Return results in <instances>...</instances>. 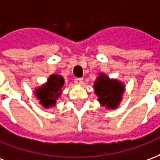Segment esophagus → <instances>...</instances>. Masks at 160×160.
<instances>
[{"mask_svg":"<svg viewBox=\"0 0 160 160\" xmlns=\"http://www.w3.org/2000/svg\"><path fill=\"white\" fill-rule=\"evenodd\" d=\"M74 82L77 85H81V84L83 83V78H75Z\"/></svg>","mask_w":160,"mask_h":160,"instance_id":"34e87169","label":"esophagus"}]
</instances>
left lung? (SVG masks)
<instances>
[{"instance_id":"left-lung-1","label":"left lung","mask_w":160,"mask_h":160,"mask_svg":"<svg viewBox=\"0 0 160 160\" xmlns=\"http://www.w3.org/2000/svg\"><path fill=\"white\" fill-rule=\"evenodd\" d=\"M94 88L101 104L111 109L119 104L124 90L122 84L118 80H111L103 73L97 78Z\"/></svg>"}]
</instances>
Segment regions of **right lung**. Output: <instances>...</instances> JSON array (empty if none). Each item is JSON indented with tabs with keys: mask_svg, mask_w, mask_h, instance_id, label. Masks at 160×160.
<instances>
[{
	"mask_svg": "<svg viewBox=\"0 0 160 160\" xmlns=\"http://www.w3.org/2000/svg\"><path fill=\"white\" fill-rule=\"evenodd\" d=\"M63 83L64 80L62 77L52 74L45 86H42L36 91L37 98L40 99V104L43 105V107L48 108L55 105L56 99L60 97Z\"/></svg>",
	"mask_w": 160,
	"mask_h": 160,
	"instance_id": "add662e5",
	"label": "right lung"
}]
</instances>
